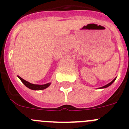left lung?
<instances>
[{
    "label": "left lung",
    "mask_w": 129,
    "mask_h": 129,
    "mask_svg": "<svg viewBox=\"0 0 129 129\" xmlns=\"http://www.w3.org/2000/svg\"><path fill=\"white\" fill-rule=\"evenodd\" d=\"M115 79H114V80L112 81H111L110 83H109V84H107V85H105V86H103V87H101V88H107V87H108V86H109L110 85H112V83H113V82L114 81Z\"/></svg>",
    "instance_id": "obj_1"
}]
</instances>
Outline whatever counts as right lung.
Here are the masks:
<instances>
[{
	"mask_svg": "<svg viewBox=\"0 0 129 129\" xmlns=\"http://www.w3.org/2000/svg\"><path fill=\"white\" fill-rule=\"evenodd\" d=\"M19 79H20V81L24 83V85L26 86V87L29 88L31 90H44L45 88H46L47 87H48L50 85V83H47V84H45V85H34V84H31V83H29V82L26 81L24 79H23L22 78H21L20 77L18 76Z\"/></svg>",
	"mask_w": 129,
	"mask_h": 129,
	"instance_id": "1",
	"label": "right lung"
}]
</instances>
